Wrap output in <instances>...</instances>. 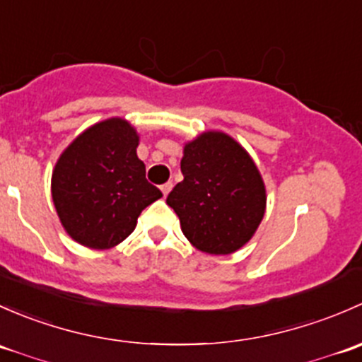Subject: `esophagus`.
<instances>
[{
	"instance_id": "obj_1",
	"label": "esophagus",
	"mask_w": 362,
	"mask_h": 362,
	"mask_svg": "<svg viewBox=\"0 0 362 362\" xmlns=\"http://www.w3.org/2000/svg\"><path fill=\"white\" fill-rule=\"evenodd\" d=\"M160 189H162L163 197H167V195H169V192H170V189H173V181H167V182H163V185L160 186Z\"/></svg>"
}]
</instances>
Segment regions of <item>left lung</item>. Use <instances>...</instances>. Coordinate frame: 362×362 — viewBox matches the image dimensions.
<instances>
[{
    "instance_id": "1",
    "label": "left lung",
    "mask_w": 362,
    "mask_h": 362,
    "mask_svg": "<svg viewBox=\"0 0 362 362\" xmlns=\"http://www.w3.org/2000/svg\"><path fill=\"white\" fill-rule=\"evenodd\" d=\"M185 180L167 204L185 237L207 255H232L258 230L267 207V189L247 151L228 134L209 130L185 144Z\"/></svg>"
}]
</instances>
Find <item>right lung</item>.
<instances>
[{"label": "right lung", "mask_w": 362, "mask_h": 362, "mask_svg": "<svg viewBox=\"0 0 362 362\" xmlns=\"http://www.w3.org/2000/svg\"><path fill=\"white\" fill-rule=\"evenodd\" d=\"M139 136L124 118L88 127L59 156L52 199L68 235L90 249H110L134 232L137 218L162 192L137 158Z\"/></svg>", "instance_id": "right-lung-1"}]
</instances>
